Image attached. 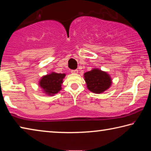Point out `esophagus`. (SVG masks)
<instances>
[{"label":"esophagus","instance_id":"34e87169","mask_svg":"<svg viewBox=\"0 0 151 151\" xmlns=\"http://www.w3.org/2000/svg\"><path fill=\"white\" fill-rule=\"evenodd\" d=\"M71 73H73V74H77L78 73V70L77 69L72 70H71Z\"/></svg>","mask_w":151,"mask_h":151}]
</instances>
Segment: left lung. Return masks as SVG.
<instances>
[{
	"label": "left lung",
	"mask_w": 151,
	"mask_h": 151,
	"mask_svg": "<svg viewBox=\"0 0 151 151\" xmlns=\"http://www.w3.org/2000/svg\"><path fill=\"white\" fill-rule=\"evenodd\" d=\"M85 80L89 91L96 94L103 93L111 85V78L106 72L97 68L85 73Z\"/></svg>",
	"instance_id": "1"
}]
</instances>
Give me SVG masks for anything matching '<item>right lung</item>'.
<instances>
[{
    "label": "right lung",
    "instance_id": "1",
    "mask_svg": "<svg viewBox=\"0 0 151 151\" xmlns=\"http://www.w3.org/2000/svg\"><path fill=\"white\" fill-rule=\"evenodd\" d=\"M65 76V74L52 73L44 76L40 81L39 85L46 93L48 95H53L60 91L63 79Z\"/></svg>",
    "mask_w": 151,
    "mask_h": 151
}]
</instances>
